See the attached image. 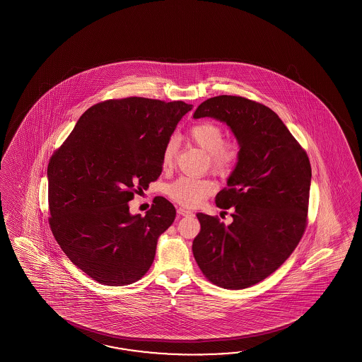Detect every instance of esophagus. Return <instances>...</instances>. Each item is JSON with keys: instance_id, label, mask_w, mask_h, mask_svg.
<instances>
[{"instance_id": "obj_1", "label": "esophagus", "mask_w": 362, "mask_h": 362, "mask_svg": "<svg viewBox=\"0 0 362 362\" xmlns=\"http://www.w3.org/2000/svg\"><path fill=\"white\" fill-rule=\"evenodd\" d=\"M177 214L180 216H190L192 215V211L187 209V208L180 207L177 208Z\"/></svg>"}]
</instances>
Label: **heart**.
<instances>
[{"label":"heart","mask_w":362,"mask_h":362,"mask_svg":"<svg viewBox=\"0 0 362 362\" xmlns=\"http://www.w3.org/2000/svg\"><path fill=\"white\" fill-rule=\"evenodd\" d=\"M189 139L195 145L209 154L212 170L220 175H228L238 162L239 146L235 141H223L221 128L211 122L194 124L187 132ZM177 151V139H168L164 145L162 154V165L168 170L175 162ZM170 199L184 207H195L209 195L216 192V184L209 178L187 177L181 176L170 182L167 189Z\"/></svg>","instance_id":"heart-1"}]
</instances>
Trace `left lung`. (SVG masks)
<instances>
[{
    "label": "left lung",
    "mask_w": 362,
    "mask_h": 362,
    "mask_svg": "<svg viewBox=\"0 0 362 362\" xmlns=\"http://www.w3.org/2000/svg\"><path fill=\"white\" fill-rule=\"evenodd\" d=\"M214 117L238 141L239 158L216 206L233 223L197 214L192 254L212 284L240 290L270 276L293 254L307 226L312 170L308 155L269 107L237 95L200 103L194 119Z\"/></svg>",
    "instance_id": "8db88e82"
}]
</instances>
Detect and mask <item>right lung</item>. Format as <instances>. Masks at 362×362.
Returning a JSON list of instances; mask_svg holds the SVG:
<instances>
[{"mask_svg": "<svg viewBox=\"0 0 362 362\" xmlns=\"http://www.w3.org/2000/svg\"><path fill=\"white\" fill-rule=\"evenodd\" d=\"M192 108L141 97L100 102L50 158V229L69 260L102 285L145 276L158 238L175 221L163 197L145 217L131 215L128 202L160 176L164 145Z\"/></svg>", "mask_w": 362, "mask_h": 362, "instance_id": "1", "label": "right lung"}]
</instances>
